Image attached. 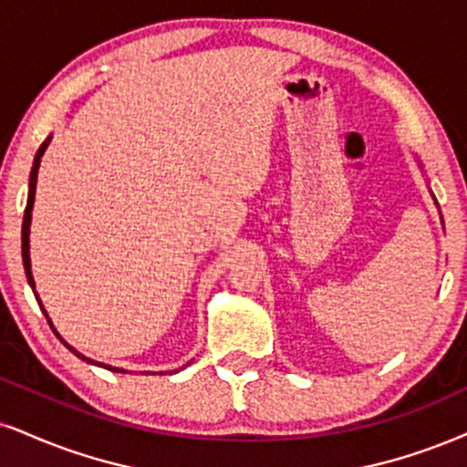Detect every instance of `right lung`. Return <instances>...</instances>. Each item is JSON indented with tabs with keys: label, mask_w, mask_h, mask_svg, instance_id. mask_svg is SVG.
<instances>
[{
	"label": "right lung",
	"mask_w": 467,
	"mask_h": 467,
	"mask_svg": "<svg viewBox=\"0 0 467 467\" xmlns=\"http://www.w3.org/2000/svg\"><path fill=\"white\" fill-rule=\"evenodd\" d=\"M47 145H49V138H47V140L43 142V145H40L38 153H36V158H34V166H32V172H30V192H27V205H26V214H23V229H21V253H23V268H26V277H27V284L32 285V290H34V277H32V270H30V223H32V205H34V194H36V177H38V166H40V158H43V153H45V149H47ZM34 296H36V301H38V305H40V298H38V295H36V290H34ZM40 309H43V314L47 316V312H45V307H43V305H40ZM47 322H49L51 331L56 333V337H60V333H57V331L54 329V325H51L49 316H47ZM60 342L65 344V347H67L68 350H71L73 355H78L79 359L88 361V364H95V361H90L88 357H84L82 353H78V350H75L73 347H68V344H67L65 339H62V337H60ZM99 366H101V364H99ZM106 370H114V372H125V370H119V368H112V366H106Z\"/></svg>",
	"instance_id": "right-lung-1"
}]
</instances>
